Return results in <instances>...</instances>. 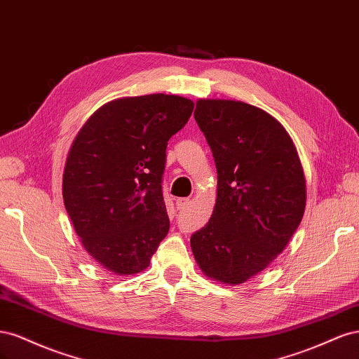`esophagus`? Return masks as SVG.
<instances>
[{
    "mask_svg": "<svg viewBox=\"0 0 359 359\" xmlns=\"http://www.w3.org/2000/svg\"><path fill=\"white\" fill-rule=\"evenodd\" d=\"M175 203H177V208L178 210H182V208H186V206L190 203V198H178Z\"/></svg>",
    "mask_w": 359,
    "mask_h": 359,
    "instance_id": "esophagus-1",
    "label": "esophagus"
}]
</instances>
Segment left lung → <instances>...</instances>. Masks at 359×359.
<instances>
[{
    "mask_svg": "<svg viewBox=\"0 0 359 359\" xmlns=\"http://www.w3.org/2000/svg\"><path fill=\"white\" fill-rule=\"evenodd\" d=\"M194 119L217 168L210 222L191 235L202 273L240 285L283 252L306 210V177L286 128L256 106L201 99Z\"/></svg>",
    "mask_w": 359,
    "mask_h": 359,
    "instance_id": "left-lung-1",
    "label": "left lung"
}]
</instances>
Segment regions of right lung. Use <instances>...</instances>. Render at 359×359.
Wrapping results in <instances>:
<instances>
[{
	"label": "right lung",
	"instance_id": "add662e5",
	"mask_svg": "<svg viewBox=\"0 0 359 359\" xmlns=\"http://www.w3.org/2000/svg\"><path fill=\"white\" fill-rule=\"evenodd\" d=\"M193 107L180 95L124 97L97 109L76 135L62 199L83 248L107 271L140 273L168 235L166 147Z\"/></svg>",
	"mask_w": 359,
	"mask_h": 359
}]
</instances>
